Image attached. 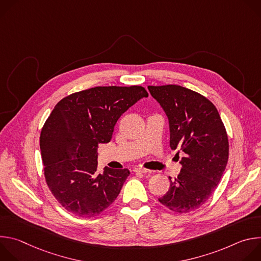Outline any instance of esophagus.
<instances>
[{
  "instance_id": "34e87169",
  "label": "esophagus",
  "mask_w": 261,
  "mask_h": 261,
  "mask_svg": "<svg viewBox=\"0 0 261 261\" xmlns=\"http://www.w3.org/2000/svg\"><path fill=\"white\" fill-rule=\"evenodd\" d=\"M134 172H140V173H146V172H151L150 169H146V168H141V167H135L133 169Z\"/></svg>"
}]
</instances>
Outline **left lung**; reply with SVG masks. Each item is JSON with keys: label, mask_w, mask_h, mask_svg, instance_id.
I'll list each match as a JSON object with an SVG mask.
<instances>
[{"label": "left lung", "mask_w": 261, "mask_h": 261, "mask_svg": "<svg viewBox=\"0 0 261 261\" xmlns=\"http://www.w3.org/2000/svg\"><path fill=\"white\" fill-rule=\"evenodd\" d=\"M168 119L169 145L184 157L177 177L159 201L176 213L200 207L214 193L228 161V137L215 105L175 85L148 86ZM175 155V156H176Z\"/></svg>", "instance_id": "1"}]
</instances>
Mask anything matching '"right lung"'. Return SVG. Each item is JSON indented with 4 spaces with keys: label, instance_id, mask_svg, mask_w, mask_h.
Here are the masks:
<instances>
[{
    "label": "right lung",
    "instance_id": "add662e5",
    "mask_svg": "<svg viewBox=\"0 0 261 261\" xmlns=\"http://www.w3.org/2000/svg\"><path fill=\"white\" fill-rule=\"evenodd\" d=\"M148 96L142 87H96L62 99L40 135L48 188L69 212L94 217L113 203L129 176L127 168L97 172L98 145L113 137L120 117Z\"/></svg>",
    "mask_w": 261,
    "mask_h": 261
}]
</instances>
